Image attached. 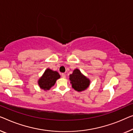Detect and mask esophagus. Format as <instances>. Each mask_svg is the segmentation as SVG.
<instances>
[{
  "label": "esophagus",
  "mask_w": 133,
  "mask_h": 133,
  "mask_svg": "<svg viewBox=\"0 0 133 133\" xmlns=\"http://www.w3.org/2000/svg\"><path fill=\"white\" fill-rule=\"evenodd\" d=\"M61 77L63 78H66V74H64V73H61Z\"/></svg>",
  "instance_id": "1"
}]
</instances>
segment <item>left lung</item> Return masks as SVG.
I'll return each mask as SVG.
<instances>
[{"instance_id": "8db88e82", "label": "left lung", "mask_w": 133, "mask_h": 133, "mask_svg": "<svg viewBox=\"0 0 133 133\" xmlns=\"http://www.w3.org/2000/svg\"><path fill=\"white\" fill-rule=\"evenodd\" d=\"M70 81L72 87L78 91H82L88 88L90 85V80L84 76L80 70L75 69L72 74L70 75Z\"/></svg>"}]
</instances>
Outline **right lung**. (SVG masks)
<instances>
[{
	"mask_svg": "<svg viewBox=\"0 0 133 133\" xmlns=\"http://www.w3.org/2000/svg\"><path fill=\"white\" fill-rule=\"evenodd\" d=\"M60 78V76L58 72L47 69L43 73V76L39 79L38 84L42 89L48 90L54 85L57 79Z\"/></svg>",
	"mask_w": 133,
	"mask_h": 133,
	"instance_id": "1",
	"label": "right lung"
}]
</instances>
